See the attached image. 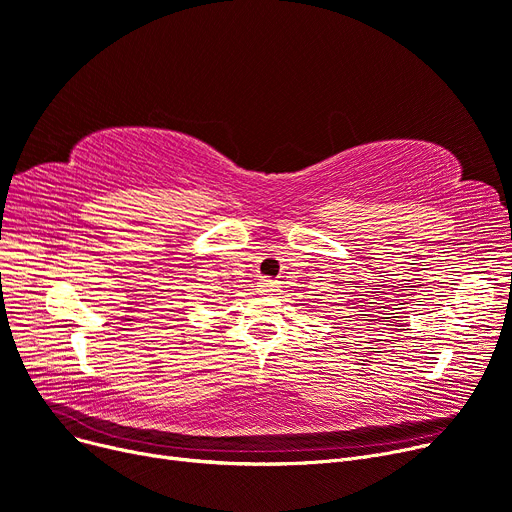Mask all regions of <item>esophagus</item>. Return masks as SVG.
<instances>
[{"label":"esophagus","instance_id":"esophagus-1","mask_svg":"<svg viewBox=\"0 0 512 512\" xmlns=\"http://www.w3.org/2000/svg\"><path fill=\"white\" fill-rule=\"evenodd\" d=\"M277 289H279V283L273 279H260L258 283V291L264 295H273Z\"/></svg>","mask_w":512,"mask_h":512}]
</instances>
